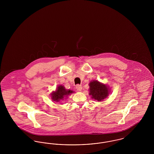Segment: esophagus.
Segmentation results:
<instances>
[{
  "mask_svg": "<svg viewBox=\"0 0 154 154\" xmlns=\"http://www.w3.org/2000/svg\"><path fill=\"white\" fill-rule=\"evenodd\" d=\"M76 89H77V91H81V90H82V86L81 85H76Z\"/></svg>",
  "mask_w": 154,
  "mask_h": 154,
  "instance_id": "1",
  "label": "esophagus"
}]
</instances>
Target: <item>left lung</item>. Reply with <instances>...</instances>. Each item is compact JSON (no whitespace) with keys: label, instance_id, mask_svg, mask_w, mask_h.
<instances>
[{"label":"left lung","instance_id":"8db88e82","mask_svg":"<svg viewBox=\"0 0 154 154\" xmlns=\"http://www.w3.org/2000/svg\"><path fill=\"white\" fill-rule=\"evenodd\" d=\"M89 95L91 97L98 102L103 101L110 94V88L107 85L98 81L93 80L89 84Z\"/></svg>","mask_w":154,"mask_h":154}]
</instances>
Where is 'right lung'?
<instances>
[{
    "mask_svg": "<svg viewBox=\"0 0 154 154\" xmlns=\"http://www.w3.org/2000/svg\"><path fill=\"white\" fill-rule=\"evenodd\" d=\"M74 91L66 89L63 85H59L55 91L52 92L51 94V99L53 101L58 102L60 100H63L64 98L67 97L73 93Z\"/></svg>",
    "mask_w": 154,
    "mask_h": 154,
    "instance_id": "add662e5",
    "label": "right lung"
}]
</instances>
